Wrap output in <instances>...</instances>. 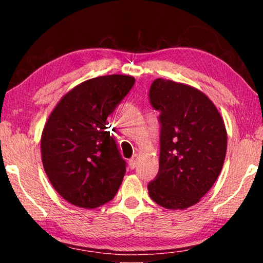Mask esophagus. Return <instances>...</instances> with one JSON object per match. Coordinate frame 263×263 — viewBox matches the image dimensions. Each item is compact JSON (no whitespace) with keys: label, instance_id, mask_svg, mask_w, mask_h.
Masks as SVG:
<instances>
[{"label":"esophagus","instance_id":"34e87169","mask_svg":"<svg viewBox=\"0 0 263 263\" xmlns=\"http://www.w3.org/2000/svg\"><path fill=\"white\" fill-rule=\"evenodd\" d=\"M137 162H138V155L135 154L130 160H128V166H130L131 169H135L137 166Z\"/></svg>","mask_w":263,"mask_h":263}]
</instances>
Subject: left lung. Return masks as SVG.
<instances>
[{
	"label": "left lung",
	"mask_w": 263,
	"mask_h": 263,
	"mask_svg": "<svg viewBox=\"0 0 263 263\" xmlns=\"http://www.w3.org/2000/svg\"><path fill=\"white\" fill-rule=\"evenodd\" d=\"M148 99L160 112L159 172L148 195L163 208L183 210L198 203L220 174L228 148L224 122L215 104L186 84L157 79Z\"/></svg>",
	"instance_id": "left-lung-1"
}]
</instances>
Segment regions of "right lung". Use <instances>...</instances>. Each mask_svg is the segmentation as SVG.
I'll return each mask as SVG.
<instances>
[{"mask_svg": "<svg viewBox=\"0 0 263 263\" xmlns=\"http://www.w3.org/2000/svg\"><path fill=\"white\" fill-rule=\"evenodd\" d=\"M128 75H105L79 84L52 111L42 135L48 180L73 205L94 209L115 197L126 172L106 118L135 84Z\"/></svg>", "mask_w": 263, "mask_h": 263, "instance_id": "1", "label": "right lung"}]
</instances>
